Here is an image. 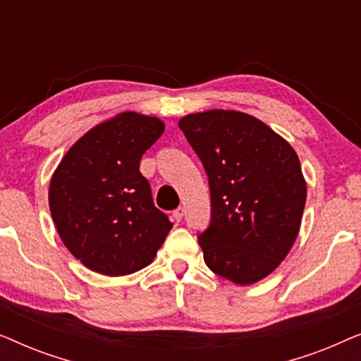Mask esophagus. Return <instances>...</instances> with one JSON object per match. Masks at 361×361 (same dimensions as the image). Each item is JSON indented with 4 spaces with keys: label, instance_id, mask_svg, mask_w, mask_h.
Wrapping results in <instances>:
<instances>
[{
    "label": "esophagus",
    "instance_id": "1",
    "mask_svg": "<svg viewBox=\"0 0 361 361\" xmlns=\"http://www.w3.org/2000/svg\"><path fill=\"white\" fill-rule=\"evenodd\" d=\"M184 207H177V209L172 212V216H174V219L177 220V221H180L182 220V216H184Z\"/></svg>",
    "mask_w": 361,
    "mask_h": 361
}]
</instances>
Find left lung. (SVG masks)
<instances>
[{
  "mask_svg": "<svg viewBox=\"0 0 361 361\" xmlns=\"http://www.w3.org/2000/svg\"><path fill=\"white\" fill-rule=\"evenodd\" d=\"M179 128L209 177L210 225L199 235L207 266L236 284L258 283L298 238L307 195L298 154L241 111L192 113Z\"/></svg>",
  "mask_w": 361,
  "mask_h": 361,
  "instance_id": "1",
  "label": "left lung"
}]
</instances>
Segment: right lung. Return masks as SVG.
Segmentation results:
<instances>
[{
  "instance_id": "1",
  "label": "right lung",
  "mask_w": 361,
  "mask_h": 361,
  "mask_svg": "<svg viewBox=\"0 0 361 361\" xmlns=\"http://www.w3.org/2000/svg\"><path fill=\"white\" fill-rule=\"evenodd\" d=\"M164 133L159 118L125 111L85 133L63 156L49 187V207L68 251L88 269L125 276L154 259L172 224L156 209L140 172L145 152Z\"/></svg>"
}]
</instances>
